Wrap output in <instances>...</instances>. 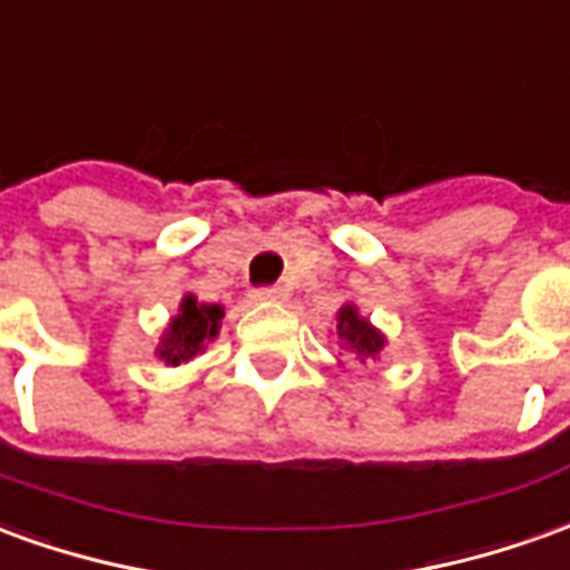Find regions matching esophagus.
<instances>
[{
  "mask_svg": "<svg viewBox=\"0 0 570 570\" xmlns=\"http://www.w3.org/2000/svg\"><path fill=\"white\" fill-rule=\"evenodd\" d=\"M248 297H252L254 304H273V301H282V297H285V292H282V288H276V285H269V288H254Z\"/></svg>",
  "mask_w": 570,
  "mask_h": 570,
  "instance_id": "1",
  "label": "esophagus"
}]
</instances>
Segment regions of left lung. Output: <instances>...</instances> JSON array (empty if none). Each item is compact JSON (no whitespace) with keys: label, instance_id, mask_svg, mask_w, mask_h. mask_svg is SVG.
<instances>
[{"label":"left lung","instance_id":"1","mask_svg":"<svg viewBox=\"0 0 570 570\" xmlns=\"http://www.w3.org/2000/svg\"><path fill=\"white\" fill-rule=\"evenodd\" d=\"M337 341H341L346 353H353V356L365 362V358L381 356L386 337L371 325L368 318L358 316L356 306L343 304L341 313H337Z\"/></svg>","mask_w":570,"mask_h":570}]
</instances>
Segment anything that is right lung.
<instances>
[{
    "instance_id": "right-lung-1",
    "label": "right lung",
    "mask_w": 570,
    "mask_h": 570,
    "mask_svg": "<svg viewBox=\"0 0 570 570\" xmlns=\"http://www.w3.org/2000/svg\"><path fill=\"white\" fill-rule=\"evenodd\" d=\"M220 318H224V306L199 304L193 294H187L180 301L177 316L168 322L163 341L156 346V356L163 358L165 365H180V362L196 358L205 350V343L217 337Z\"/></svg>"
}]
</instances>
